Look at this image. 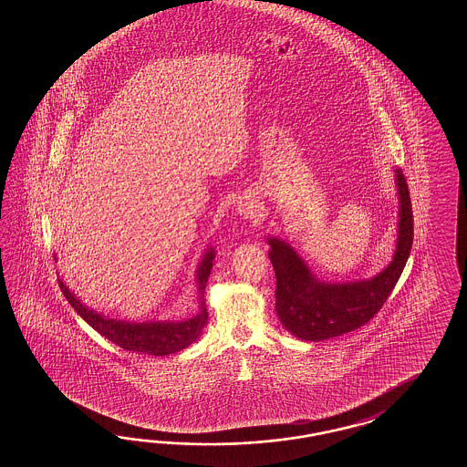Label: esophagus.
<instances>
[{
	"mask_svg": "<svg viewBox=\"0 0 467 467\" xmlns=\"http://www.w3.org/2000/svg\"><path fill=\"white\" fill-rule=\"evenodd\" d=\"M238 212H240V215H244V217H254L255 213H257V205H254L252 202H240L238 203Z\"/></svg>",
	"mask_w": 467,
	"mask_h": 467,
	"instance_id": "esophagus-1",
	"label": "esophagus"
}]
</instances>
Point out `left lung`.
<instances>
[{
    "instance_id": "left-lung-1",
    "label": "left lung",
    "mask_w": 467,
    "mask_h": 467,
    "mask_svg": "<svg viewBox=\"0 0 467 467\" xmlns=\"http://www.w3.org/2000/svg\"><path fill=\"white\" fill-rule=\"evenodd\" d=\"M400 197L399 240L394 260L370 280L354 284H324L285 242L270 238L268 257L275 270V310L290 334L302 340H326L368 324L386 304L406 267L414 238V217L406 177L396 170Z\"/></svg>"
}]
</instances>
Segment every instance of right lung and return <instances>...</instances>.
Masks as SVG:
<instances>
[{
    "instance_id": "1",
    "label": "right lung",
    "mask_w": 467,
    "mask_h": 467,
    "mask_svg": "<svg viewBox=\"0 0 467 467\" xmlns=\"http://www.w3.org/2000/svg\"><path fill=\"white\" fill-rule=\"evenodd\" d=\"M215 257L213 250H209L202 260L197 275L200 296H203L207 280L212 272V260ZM63 296L70 302L71 307L75 308L88 326L95 328L105 338L111 340L115 346L131 350V352H141L149 356H169L175 354L182 348H189L192 342H195L202 334V328L209 322V312L205 307V302H200V312L193 318L185 322H150V324H130L113 318H105L97 312L85 307L78 298L71 294L68 287L58 278Z\"/></svg>"
}]
</instances>
